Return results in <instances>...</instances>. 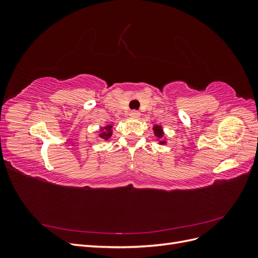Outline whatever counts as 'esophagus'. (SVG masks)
I'll return each instance as SVG.
<instances>
[{
    "mask_svg": "<svg viewBox=\"0 0 258 258\" xmlns=\"http://www.w3.org/2000/svg\"><path fill=\"white\" fill-rule=\"evenodd\" d=\"M129 116L131 117V118H139L140 117V113L138 112V111H132V112H130V114H129Z\"/></svg>",
    "mask_w": 258,
    "mask_h": 258,
    "instance_id": "34e87169",
    "label": "esophagus"
}]
</instances>
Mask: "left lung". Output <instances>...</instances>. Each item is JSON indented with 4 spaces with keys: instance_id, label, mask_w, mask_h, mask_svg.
Segmentation results:
<instances>
[{
    "instance_id": "obj_1",
    "label": "left lung",
    "mask_w": 258,
    "mask_h": 258,
    "mask_svg": "<svg viewBox=\"0 0 258 258\" xmlns=\"http://www.w3.org/2000/svg\"><path fill=\"white\" fill-rule=\"evenodd\" d=\"M153 131H154V136L156 137V141L158 142V144L166 145L167 141H165V140L162 139L163 134H165V132H163V128H162L161 124H154Z\"/></svg>"
}]
</instances>
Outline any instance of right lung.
<instances>
[{"instance_id": "obj_1", "label": "right lung", "mask_w": 258, "mask_h": 258, "mask_svg": "<svg viewBox=\"0 0 258 258\" xmlns=\"http://www.w3.org/2000/svg\"><path fill=\"white\" fill-rule=\"evenodd\" d=\"M113 135V124L108 123L104 127H101L99 129V138L103 141H107L108 139H111Z\"/></svg>"}]
</instances>
